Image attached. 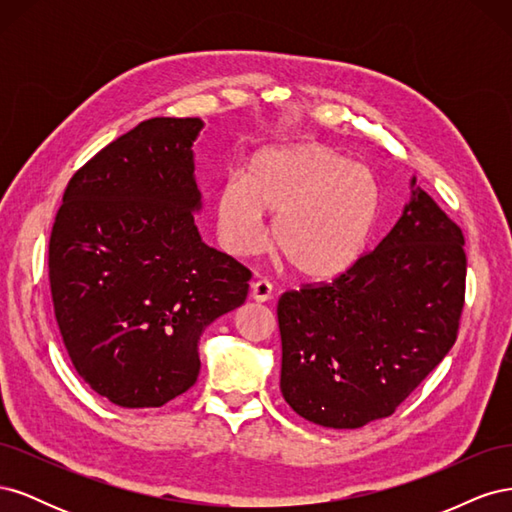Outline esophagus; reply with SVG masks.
<instances>
[{
	"instance_id": "esophagus-1",
	"label": "esophagus",
	"mask_w": 512,
	"mask_h": 512,
	"mask_svg": "<svg viewBox=\"0 0 512 512\" xmlns=\"http://www.w3.org/2000/svg\"><path fill=\"white\" fill-rule=\"evenodd\" d=\"M250 294H252V299L256 303H265V301H269L273 297V286L267 280H258V282L252 284V292Z\"/></svg>"
}]
</instances>
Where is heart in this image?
<instances>
[{
	"instance_id": "b5f03b06",
	"label": "heart",
	"mask_w": 512,
	"mask_h": 512,
	"mask_svg": "<svg viewBox=\"0 0 512 512\" xmlns=\"http://www.w3.org/2000/svg\"><path fill=\"white\" fill-rule=\"evenodd\" d=\"M380 190L374 173L320 143L258 153L247 177L222 181L215 220L226 250L250 256L273 245L284 265L305 280H333L361 258L376 228Z\"/></svg>"
}]
</instances>
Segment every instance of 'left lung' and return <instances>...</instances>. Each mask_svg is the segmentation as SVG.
<instances>
[{
  "mask_svg": "<svg viewBox=\"0 0 512 512\" xmlns=\"http://www.w3.org/2000/svg\"><path fill=\"white\" fill-rule=\"evenodd\" d=\"M410 185V203L374 252L277 303L280 389L309 423L359 429L391 416L455 344L466 241L416 179Z\"/></svg>",
  "mask_w": 512,
  "mask_h": 512,
  "instance_id": "obj_1",
  "label": "left lung"
}]
</instances>
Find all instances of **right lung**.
Instances as JSON below:
<instances>
[{
	"label": "right lung",
	"mask_w": 512,
	"mask_h": 512,
	"mask_svg": "<svg viewBox=\"0 0 512 512\" xmlns=\"http://www.w3.org/2000/svg\"><path fill=\"white\" fill-rule=\"evenodd\" d=\"M198 117H153L70 179L49 241L55 318L70 361L121 408H160L194 386L198 342L243 305L250 269L194 224Z\"/></svg>",
	"instance_id": "1"
}]
</instances>
